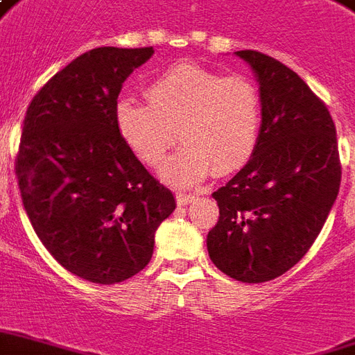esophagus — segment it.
Returning <instances> with one entry per match:
<instances>
[{
  "label": "esophagus",
  "mask_w": 355,
  "mask_h": 355,
  "mask_svg": "<svg viewBox=\"0 0 355 355\" xmlns=\"http://www.w3.org/2000/svg\"><path fill=\"white\" fill-rule=\"evenodd\" d=\"M196 199V196H191V193H177V202L180 207H186L189 202Z\"/></svg>",
  "instance_id": "obj_1"
}]
</instances>
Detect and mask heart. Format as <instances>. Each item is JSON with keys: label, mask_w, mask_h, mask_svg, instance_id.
Segmentation results:
<instances>
[{"label": "heart", "mask_w": 355, "mask_h": 355, "mask_svg": "<svg viewBox=\"0 0 355 355\" xmlns=\"http://www.w3.org/2000/svg\"><path fill=\"white\" fill-rule=\"evenodd\" d=\"M145 98L119 100L115 124L130 150L153 167L164 164L178 134L184 147L164 169L173 182L196 184L212 169L231 173L255 150L261 96L245 76L180 61L148 81Z\"/></svg>", "instance_id": "obj_1"}]
</instances>
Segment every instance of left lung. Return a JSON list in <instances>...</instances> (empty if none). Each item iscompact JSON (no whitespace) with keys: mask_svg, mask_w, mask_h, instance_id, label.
<instances>
[{"mask_svg":"<svg viewBox=\"0 0 355 355\" xmlns=\"http://www.w3.org/2000/svg\"><path fill=\"white\" fill-rule=\"evenodd\" d=\"M234 53L259 81L262 121L250 162L212 193L220 220L207 248L229 277L264 283L291 270L328 220L339 147L328 107L294 70L261 51Z\"/></svg>","mask_w":355,"mask_h":355,"instance_id":"8db88e82","label":"left lung"}]
</instances>
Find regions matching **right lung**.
<instances>
[{
    "instance_id": "obj_1",
    "label": "right lung",
    "mask_w": 355,
    "mask_h": 355,
    "mask_svg": "<svg viewBox=\"0 0 355 355\" xmlns=\"http://www.w3.org/2000/svg\"><path fill=\"white\" fill-rule=\"evenodd\" d=\"M153 53H81L35 94L24 119L16 177L27 218L61 266L98 285L139 274L177 207L115 124L123 83Z\"/></svg>"
}]
</instances>
